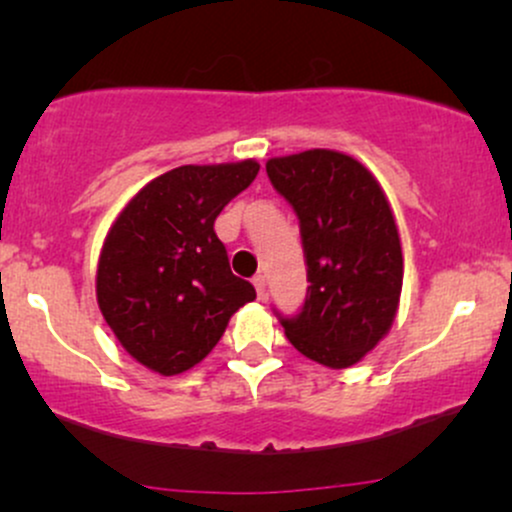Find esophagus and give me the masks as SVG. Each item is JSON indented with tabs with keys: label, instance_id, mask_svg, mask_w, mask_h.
<instances>
[{
	"label": "esophagus",
	"instance_id": "34e87169",
	"mask_svg": "<svg viewBox=\"0 0 512 512\" xmlns=\"http://www.w3.org/2000/svg\"><path fill=\"white\" fill-rule=\"evenodd\" d=\"M252 283H255L257 295H260V298H264V295H267V279H264L262 274H257L255 279H252Z\"/></svg>",
	"mask_w": 512,
	"mask_h": 512
}]
</instances>
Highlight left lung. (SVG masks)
Returning a JSON list of instances; mask_svg holds the SVG:
<instances>
[{
  "instance_id": "8db88e82",
  "label": "left lung",
  "mask_w": 512,
  "mask_h": 512,
  "mask_svg": "<svg viewBox=\"0 0 512 512\" xmlns=\"http://www.w3.org/2000/svg\"><path fill=\"white\" fill-rule=\"evenodd\" d=\"M267 176L300 221L310 281L298 315L276 312L283 331L319 365H355L391 329L403 288L389 200L365 166L334 150L274 157Z\"/></svg>"
}]
</instances>
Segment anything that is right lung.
Wrapping results in <instances>:
<instances>
[{
  "mask_svg": "<svg viewBox=\"0 0 512 512\" xmlns=\"http://www.w3.org/2000/svg\"><path fill=\"white\" fill-rule=\"evenodd\" d=\"M260 164H186L123 207L97 264V303L126 353L152 372L205 360L238 307L255 300L229 267L214 219L255 181Z\"/></svg>",
  "mask_w": 512,
  "mask_h": 512,
  "instance_id": "add662e5",
  "label": "right lung"
}]
</instances>
